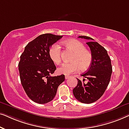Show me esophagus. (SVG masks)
Segmentation results:
<instances>
[{"mask_svg":"<svg viewBox=\"0 0 129 129\" xmlns=\"http://www.w3.org/2000/svg\"><path fill=\"white\" fill-rule=\"evenodd\" d=\"M70 77L69 76H65V79H68Z\"/></svg>","mask_w":129,"mask_h":129,"instance_id":"esophagus-1","label":"esophagus"}]
</instances>
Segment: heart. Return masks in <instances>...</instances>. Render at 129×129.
<instances>
[{
    "mask_svg": "<svg viewBox=\"0 0 129 129\" xmlns=\"http://www.w3.org/2000/svg\"><path fill=\"white\" fill-rule=\"evenodd\" d=\"M64 45L75 52L72 58L73 62L63 63L57 69L59 74L70 75L77 72L80 69L86 70L90 66L92 60L91 53L85 49L82 42L77 40L71 39L64 42ZM49 57L56 64L61 62V47L57 43H54L50 47L49 51Z\"/></svg>",
    "mask_w": 129,
    "mask_h": 129,
    "instance_id": "b5f03b06",
    "label": "heart"
}]
</instances>
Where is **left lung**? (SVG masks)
Segmentation results:
<instances>
[{
	"mask_svg": "<svg viewBox=\"0 0 129 129\" xmlns=\"http://www.w3.org/2000/svg\"><path fill=\"white\" fill-rule=\"evenodd\" d=\"M79 38L89 40L87 45L90 49L92 60L87 72L82 75L88 80L84 83L77 79V85L73 90L74 96L83 103L89 104L101 98L110 82L112 73V66L107 52L92 38L80 36Z\"/></svg>",
	"mask_w": 129,
	"mask_h": 129,
	"instance_id": "obj_1",
	"label": "left lung"
}]
</instances>
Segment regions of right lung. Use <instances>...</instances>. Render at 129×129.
<instances>
[{"instance_id":"add662e5","label":"right lung","mask_w":129,"mask_h":129,"mask_svg":"<svg viewBox=\"0 0 129 129\" xmlns=\"http://www.w3.org/2000/svg\"><path fill=\"white\" fill-rule=\"evenodd\" d=\"M61 38L50 33L40 35L26 46L20 56L18 66L21 83L27 96L37 103L52 101L65 80L64 75L50 76L56 67L49 57V49Z\"/></svg>"}]
</instances>
